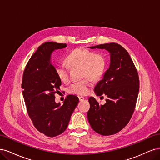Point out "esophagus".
Instances as JSON below:
<instances>
[{
	"instance_id": "34e87169",
	"label": "esophagus",
	"mask_w": 160,
	"mask_h": 160,
	"mask_svg": "<svg viewBox=\"0 0 160 160\" xmlns=\"http://www.w3.org/2000/svg\"><path fill=\"white\" fill-rule=\"evenodd\" d=\"M79 101H83V100H84V99H85V98H83V97H82V96H80V97H79Z\"/></svg>"
}]
</instances>
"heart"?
I'll use <instances>...</instances> for the list:
<instances>
[{
	"mask_svg": "<svg viewBox=\"0 0 160 160\" xmlns=\"http://www.w3.org/2000/svg\"><path fill=\"white\" fill-rule=\"evenodd\" d=\"M66 61L70 67H81V75L85 77L83 80L74 82L69 87V93L77 95L88 94L91 86L90 79L94 81L99 80L103 75L106 67V59L102 53L95 52L83 47L77 48L70 52ZM68 65L61 63L55 66V73L62 82L69 80Z\"/></svg>",
	"mask_w": 160,
	"mask_h": 160,
	"instance_id": "b5f03b06",
	"label": "heart"
}]
</instances>
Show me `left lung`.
Segmentation results:
<instances>
[{"label": "left lung", "instance_id": "1", "mask_svg": "<svg viewBox=\"0 0 160 160\" xmlns=\"http://www.w3.org/2000/svg\"><path fill=\"white\" fill-rule=\"evenodd\" d=\"M90 48L108 51L110 65L94 89L98 96H108L106 103L99 105L93 97L89 98L88 121L98 133L113 135L126 126L134 112L139 89L138 72L128 52L118 43Z\"/></svg>", "mask_w": 160, "mask_h": 160}]
</instances>
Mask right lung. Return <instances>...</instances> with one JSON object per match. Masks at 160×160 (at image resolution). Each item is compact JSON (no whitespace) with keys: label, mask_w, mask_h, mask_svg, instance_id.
Instances as JSON below:
<instances>
[{"label":"right lung","mask_w":160,"mask_h":160,"mask_svg":"<svg viewBox=\"0 0 160 160\" xmlns=\"http://www.w3.org/2000/svg\"><path fill=\"white\" fill-rule=\"evenodd\" d=\"M65 43L46 42L38 47L28 61L23 72L22 89L28 115L35 128L48 137L63 133L79 103L75 95H69L63 105L55 103L61 81L51 63V55Z\"/></svg>","instance_id":"right-lung-1"}]
</instances>
